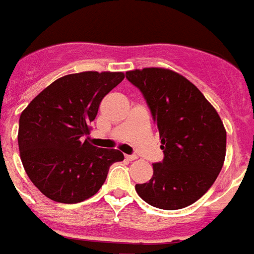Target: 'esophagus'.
Returning a JSON list of instances; mask_svg holds the SVG:
<instances>
[{
    "instance_id": "34e87169",
    "label": "esophagus",
    "mask_w": 254,
    "mask_h": 254,
    "mask_svg": "<svg viewBox=\"0 0 254 254\" xmlns=\"http://www.w3.org/2000/svg\"><path fill=\"white\" fill-rule=\"evenodd\" d=\"M126 160L127 161H135V160H137V157L136 156H128V154H126Z\"/></svg>"
}]
</instances>
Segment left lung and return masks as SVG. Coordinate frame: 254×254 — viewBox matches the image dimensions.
Masks as SVG:
<instances>
[{
    "label": "left lung",
    "mask_w": 254,
    "mask_h": 254,
    "mask_svg": "<svg viewBox=\"0 0 254 254\" xmlns=\"http://www.w3.org/2000/svg\"><path fill=\"white\" fill-rule=\"evenodd\" d=\"M149 105L160 132L163 161L153 163V177L136 184L149 205L177 210L206 193L226 157V128L214 106L193 83L175 71L145 67L126 72Z\"/></svg>",
    "instance_id": "8db88e82"
}]
</instances>
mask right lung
<instances>
[{"label": "right lung", "instance_id": "right-lung-1", "mask_svg": "<svg viewBox=\"0 0 254 254\" xmlns=\"http://www.w3.org/2000/svg\"><path fill=\"white\" fill-rule=\"evenodd\" d=\"M123 79V72L112 71L64 75L22 112L20 160L31 182L48 198L62 204L87 200L102 187L109 167L123 161L122 152L101 149L85 139L102 98Z\"/></svg>", "mask_w": 254, "mask_h": 254}]
</instances>
